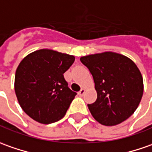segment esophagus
Instances as JSON below:
<instances>
[{
  "instance_id": "obj_1",
  "label": "esophagus",
  "mask_w": 152,
  "mask_h": 152,
  "mask_svg": "<svg viewBox=\"0 0 152 152\" xmlns=\"http://www.w3.org/2000/svg\"><path fill=\"white\" fill-rule=\"evenodd\" d=\"M85 92H86V89L85 88H81V91L78 92V94H79V96H82V95H84Z\"/></svg>"
}]
</instances>
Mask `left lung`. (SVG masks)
<instances>
[{
    "label": "left lung",
    "instance_id": "1",
    "mask_svg": "<svg viewBox=\"0 0 152 152\" xmlns=\"http://www.w3.org/2000/svg\"><path fill=\"white\" fill-rule=\"evenodd\" d=\"M92 75L97 97L88 104L98 123L113 126L129 118L138 107L144 91L143 78L129 58L115 52L81 57Z\"/></svg>",
    "mask_w": 152,
    "mask_h": 152
}]
</instances>
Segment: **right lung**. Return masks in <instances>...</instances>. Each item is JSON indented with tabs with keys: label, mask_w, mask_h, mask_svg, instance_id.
<instances>
[{
	"label": "right lung",
	"mask_w": 152,
	"mask_h": 152,
	"mask_svg": "<svg viewBox=\"0 0 152 152\" xmlns=\"http://www.w3.org/2000/svg\"><path fill=\"white\" fill-rule=\"evenodd\" d=\"M75 56L49 49L24 57L17 68L14 88L19 104L34 120L44 124L66 115L76 93L64 78Z\"/></svg>",
	"instance_id": "add662e5"
}]
</instances>
